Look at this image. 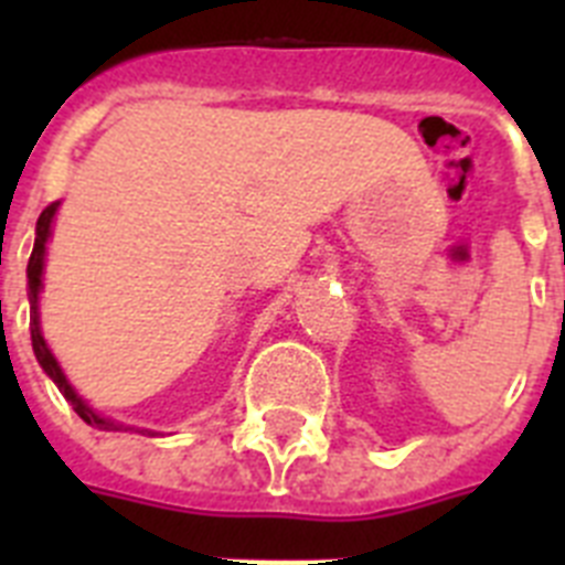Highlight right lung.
<instances>
[{
	"mask_svg": "<svg viewBox=\"0 0 565 565\" xmlns=\"http://www.w3.org/2000/svg\"><path fill=\"white\" fill-rule=\"evenodd\" d=\"M58 203H50L42 214H39L36 223V243H33V254L28 259V299H30V339H33V353H36L39 364H42V371L47 373L53 382H56L58 391L64 393L70 404H73V411L89 424V427H98V430H129L124 424H115L109 418L98 416L93 407L82 402L76 391H73V384L67 382L64 376L62 364L56 362V356L50 353L47 342L42 337V328H39V291H42V268H44V252H47V239H50V223H53V214H56Z\"/></svg>",
	"mask_w": 565,
	"mask_h": 565,
	"instance_id": "obj_1",
	"label": "right lung"
}]
</instances>
